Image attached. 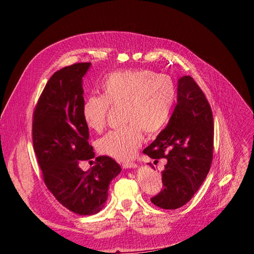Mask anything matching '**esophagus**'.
I'll return each instance as SVG.
<instances>
[{"label":"esophagus","instance_id":"esophagus-1","mask_svg":"<svg viewBox=\"0 0 254 254\" xmlns=\"http://www.w3.org/2000/svg\"><path fill=\"white\" fill-rule=\"evenodd\" d=\"M122 166L124 168H131V167H135L136 164L134 162H130V161H127V162H123Z\"/></svg>","mask_w":254,"mask_h":254}]
</instances>
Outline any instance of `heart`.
<instances>
[{"mask_svg":"<svg viewBox=\"0 0 254 254\" xmlns=\"http://www.w3.org/2000/svg\"><path fill=\"white\" fill-rule=\"evenodd\" d=\"M102 95H90L81 106V117L90 130L101 132L106 127L110 107L123 106L127 124L99 139L97 148L117 160L132 158L143 141V130L161 131L171 117L176 87L166 75L150 70L114 72L103 79Z\"/></svg>","mask_w":254,"mask_h":254,"instance_id":"heart-1","label":"heart"}]
</instances>
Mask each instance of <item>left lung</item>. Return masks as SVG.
<instances>
[{
  "label": "left lung",
  "mask_w": 254,
  "mask_h": 254,
  "mask_svg": "<svg viewBox=\"0 0 254 254\" xmlns=\"http://www.w3.org/2000/svg\"><path fill=\"white\" fill-rule=\"evenodd\" d=\"M177 93L167 126L143 150L156 161L167 160L162 172L163 188L150 198L153 204L165 210H176L190 200L206 178L213 160L214 122L204 93L190 76L179 79Z\"/></svg>",
  "instance_id": "1"
}]
</instances>
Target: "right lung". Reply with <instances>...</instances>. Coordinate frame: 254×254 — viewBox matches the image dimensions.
<instances>
[{"instance_id": "right-lung-1", "label": "right lung", "mask_w": 254, "mask_h": 254, "mask_svg": "<svg viewBox=\"0 0 254 254\" xmlns=\"http://www.w3.org/2000/svg\"><path fill=\"white\" fill-rule=\"evenodd\" d=\"M90 65L74 64L54 73L33 114L34 151L45 186L61 204L79 215L103 209L109 184L121 173L108 156L97 157L88 172L79 167L81 161L95 156L81 117L82 77Z\"/></svg>"}]
</instances>
